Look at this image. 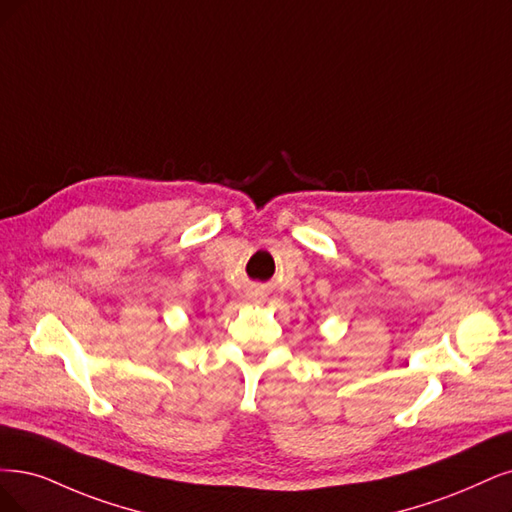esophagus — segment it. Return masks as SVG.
<instances>
[{"label": "esophagus", "mask_w": 512, "mask_h": 512, "mask_svg": "<svg viewBox=\"0 0 512 512\" xmlns=\"http://www.w3.org/2000/svg\"><path fill=\"white\" fill-rule=\"evenodd\" d=\"M246 297H249V301H253V304H263L266 301V293H263L261 289H251L249 293H246Z\"/></svg>", "instance_id": "obj_1"}]
</instances>
